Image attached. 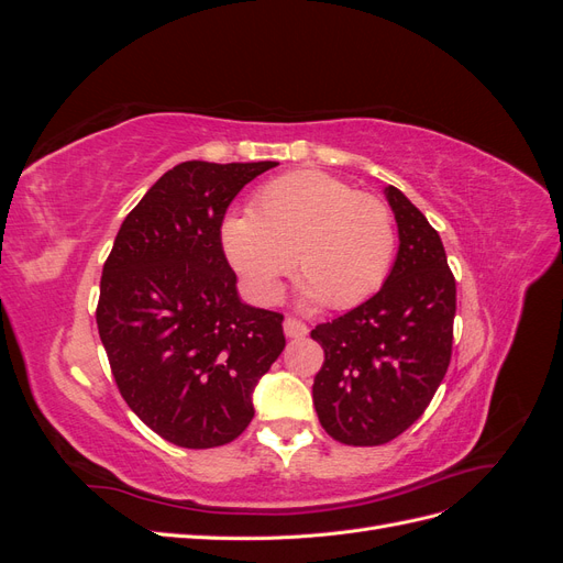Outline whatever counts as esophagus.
<instances>
[{"label": "esophagus", "mask_w": 563, "mask_h": 563, "mask_svg": "<svg viewBox=\"0 0 563 563\" xmlns=\"http://www.w3.org/2000/svg\"><path fill=\"white\" fill-rule=\"evenodd\" d=\"M308 323H302V321H298V319H294V317H286L284 319V333H286V338H305L308 335Z\"/></svg>", "instance_id": "1"}]
</instances>
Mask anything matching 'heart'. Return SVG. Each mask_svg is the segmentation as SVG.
I'll return each mask as SVG.
<instances>
[{"label":"heart","mask_w":563,"mask_h":563,"mask_svg":"<svg viewBox=\"0 0 563 563\" xmlns=\"http://www.w3.org/2000/svg\"><path fill=\"white\" fill-rule=\"evenodd\" d=\"M230 265L255 300H277L296 261L302 296L345 310L378 291L395 261V216L378 197L345 180L298 172L267 183L249 213L220 228Z\"/></svg>","instance_id":"b5f03b06"}]
</instances>
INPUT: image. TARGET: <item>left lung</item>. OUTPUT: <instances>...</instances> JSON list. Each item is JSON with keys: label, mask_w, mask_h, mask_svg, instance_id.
<instances>
[{"label": "left lung", "mask_w": 563, "mask_h": 563, "mask_svg": "<svg viewBox=\"0 0 563 563\" xmlns=\"http://www.w3.org/2000/svg\"><path fill=\"white\" fill-rule=\"evenodd\" d=\"M399 253L380 291L319 323L312 399L321 428L347 446L387 444L424 413L453 350L455 277L439 232L395 185Z\"/></svg>", "instance_id": "8db88e82"}]
</instances>
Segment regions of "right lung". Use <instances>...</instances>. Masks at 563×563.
Masks as SVG:
<instances>
[{"instance_id":"1","label":"right lung","mask_w":563,"mask_h":563,"mask_svg":"<svg viewBox=\"0 0 563 563\" xmlns=\"http://www.w3.org/2000/svg\"><path fill=\"white\" fill-rule=\"evenodd\" d=\"M277 162H183L135 203L103 265L96 323L119 395L152 432L213 449L253 418L284 314L236 296L220 228L230 201Z\"/></svg>"}]
</instances>
